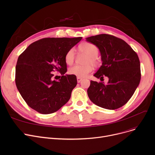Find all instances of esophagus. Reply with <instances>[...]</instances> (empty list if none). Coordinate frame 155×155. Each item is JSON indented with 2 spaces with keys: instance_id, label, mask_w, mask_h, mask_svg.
I'll return each instance as SVG.
<instances>
[{
  "instance_id": "obj_1",
  "label": "esophagus",
  "mask_w": 155,
  "mask_h": 155,
  "mask_svg": "<svg viewBox=\"0 0 155 155\" xmlns=\"http://www.w3.org/2000/svg\"><path fill=\"white\" fill-rule=\"evenodd\" d=\"M82 80H83V78H82L77 77V82H78V83H80V82H82Z\"/></svg>"
}]
</instances>
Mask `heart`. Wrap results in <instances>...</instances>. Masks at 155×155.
<instances>
[{
  "label": "heart",
  "instance_id": "1",
  "mask_svg": "<svg viewBox=\"0 0 155 155\" xmlns=\"http://www.w3.org/2000/svg\"><path fill=\"white\" fill-rule=\"evenodd\" d=\"M78 50L81 53L87 54L85 60V64L75 65L70 67L68 70L69 74L76 76L77 77H85L93 70V63L95 66L98 64V61L97 60V56L99 53V49L93 43L84 42L78 46ZM75 58V54L74 49L71 48L65 54L64 60L66 63L71 65L73 63Z\"/></svg>",
  "mask_w": 155,
  "mask_h": 155
}]
</instances>
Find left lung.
<instances>
[{"instance_id":"1","label":"left lung","mask_w":155,"mask_h":155,"mask_svg":"<svg viewBox=\"0 0 155 155\" xmlns=\"http://www.w3.org/2000/svg\"><path fill=\"white\" fill-rule=\"evenodd\" d=\"M99 49L102 66L94 77L107 84L91 81L87 94L98 106L110 110L119 109L131 98L141 80L140 61L137 53L124 40L102 34L86 38Z\"/></svg>"}]
</instances>
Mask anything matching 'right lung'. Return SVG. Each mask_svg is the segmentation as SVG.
Listing matches in <instances>:
<instances>
[{"mask_svg": "<svg viewBox=\"0 0 155 155\" xmlns=\"http://www.w3.org/2000/svg\"><path fill=\"white\" fill-rule=\"evenodd\" d=\"M82 38H43L31 44L20 54L15 67V84L31 108L49 114L69 101L77 80L76 76L64 75L67 71L64 57ZM54 70L62 75L58 81L52 78Z\"/></svg>", "mask_w": 155, "mask_h": 155, "instance_id": "obj_1", "label": "right lung"}]
</instances>
